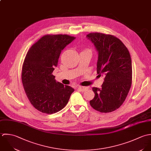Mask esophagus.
Instances as JSON below:
<instances>
[{"label": "esophagus", "instance_id": "34e87169", "mask_svg": "<svg viewBox=\"0 0 151 151\" xmlns=\"http://www.w3.org/2000/svg\"><path fill=\"white\" fill-rule=\"evenodd\" d=\"M77 89L79 91H84L87 90V88L86 87H83V86H78L77 88Z\"/></svg>", "mask_w": 151, "mask_h": 151}]
</instances>
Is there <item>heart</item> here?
Here are the masks:
<instances>
[{"label": "heart", "instance_id": "obj_1", "mask_svg": "<svg viewBox=\"0 0 151 151\" xmlns=\"http://www.w3.org/2000/svg\"><path fill=\"white\" fill-rule=\"evenodd\" d=\"M85 51H89V50H85Z\"/></svg>", "mask_w": 151, "mask_h": 151}]
</instances>
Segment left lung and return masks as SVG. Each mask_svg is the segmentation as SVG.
Here are the masks:
<instances>
[{"mask_svg": "<svg viewBox=\"0 0 151 151\" xmlns=\"http://www.w3.org/2000/svg\"><path fill=\"white\" fill-rule=\"evenodd\" d=\"M98 51L97 73L104 76L101 88H93L95 94L91 106L101 113L118 109L125 101L132 84V62L129 52L116 37L100 32L87 35Z\"/></svg>", "mask_w": 151, "mask_h": 151, "instance_id": "8db88e82", "label": "left lung"}]
</instances>
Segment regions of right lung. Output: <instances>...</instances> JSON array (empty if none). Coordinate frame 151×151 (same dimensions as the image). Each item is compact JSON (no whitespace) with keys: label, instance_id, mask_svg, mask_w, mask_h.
<instances>
[{"label":"right lung","instance_id":"right-lung-1","mask_svg":"<svg viewBox=\"0 0 151 151\" xmlns=\"http://www.w3.org/2000/svg\"><path fill=\"white\" fill-rule=\"evenodd\" d=\"M74 39L67 34H47L34 43L24 60L22 81L34 108L51 114L63 109L74 89L56 82L52 75L61 51Z\"/></svg>","mask_w":151,"mask_h":151}]
</instances>
